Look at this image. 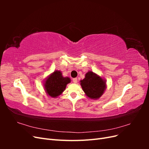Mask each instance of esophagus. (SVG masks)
<instances>
[{"label": "esophagus", "instance_id": "obj_1", "mask_svg": "<svg viewBox=\"0 0 149 149\" xmlns=\"http://www.w3.org/2000/svg\"><path fill=\"white\" fill-rule=\"evenodd\" d=\"M73 82L74 83H77V82H78V79L76 78H73Z\"/></svg>", "mask_w": 149, "mask_h": 149}]
</instances>
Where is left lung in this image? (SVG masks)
I'll return each mask as SVG.
<instances>
[{"instance_id": "1", "label": "left lung", "mask_w": 149, "mask_h": 149, "mask_svg": "<svg viewBox=\"0 0 149 149\" xmlns=\"http://www.w3.org/2000/svg\"><path fill=\"white\" fill-rule=\"evenodd\" d=\"M80 84L86 96L92 100L100 99L106 89V79L91 71L86 73Z\"/></svg>"}]
</instances>
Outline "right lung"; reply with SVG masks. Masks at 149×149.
Instances as JSON below:
<instances>
[{"label":"right lung","instance_id":"obj_1","mask_svg":"<svg viewBox=\"0 0 149 149\" xmlns=\"http://www.w3.org/2000/svg\"><path fill=\"white\" fill-rule=\"evenodd\" d=\"M70 82L69 77H64L60 71L56 70L44 81L43 86L48 96L57 97L65 91L66 85Z\"/></svg>","mask_w":149,"mask_h":149}]
</instances>
